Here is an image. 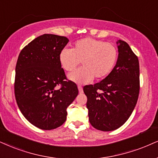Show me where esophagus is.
Returning a JSON list of instances; mask_svg holds the SVG:
<instances>
[{"label":"esophagus","mask_w":158,"mask_h":158,"mask_svg":"<svg viewBox=\"0 0 158 158\" xmlns=\"http://www.w3.org/2000/svg\"><path fill=\"white\" fill-rule=\"evenodd\" d=\"M77 88H78V91H79V93H80V94H81V93H83V87L81 86V85H77Z\"/></svg>","instance_id":"34e87169"}]
</instances>
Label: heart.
Segmentation results:
<instances>
[{
	"instance_id": "heart-1",
	"label": "heart",
	"mask_w": 158,
	"mask_h": 158,
	"mask_svg": "<svg viewBox=\"0 0 158 158\" xmlns=\"http://www.w3.org/2000/svg\"><path fill=\"white\" fill-rule=\"evenodd\" d=\"M116 46L104 41L84 38L77 41L71 50L64 49L59 55L61 65L66 71L71 72L78 67L69 77L77 83H87L92 80H101L108 76L118 60Z\"/></svg>"
}]
</instances>
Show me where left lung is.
<instances>
[{"label": "left lung", "mask_w": 158, "mask_h": 158, "mask_svg": "<svg viewBox=\"0 0 158 158\" xmlns=\"http://www.w3.org/2000/svg\"><path fill=\"white\" fill-rule=\"evenodd\" d=\"M118 57L110 73L100 83L85 85L91 125L112 131L127 122L135 108L140 90L139 61L129 44L118 40Z\"/></svg>", "instance_id": "1"}]
</instances>
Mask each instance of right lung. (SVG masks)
Here are the masks:
<instances>
[{"label": "right lung", "instance_id": "1", "mask_svg": "<svg viewBox=\"0 0 158 158\" xmlns=\"http://www.w3.org/2000/svg\"><path fill=\"white\" fill-rule=\"evenodd\" d=\"M69 40L55 34L34 39L19 52L15 68L17 106L30 123L50 130L67 119V108L78 94L77 85L67 80L59 55Z\"/></svg>", "mask_w": 158, "mask_h": 158}]
</instances>
